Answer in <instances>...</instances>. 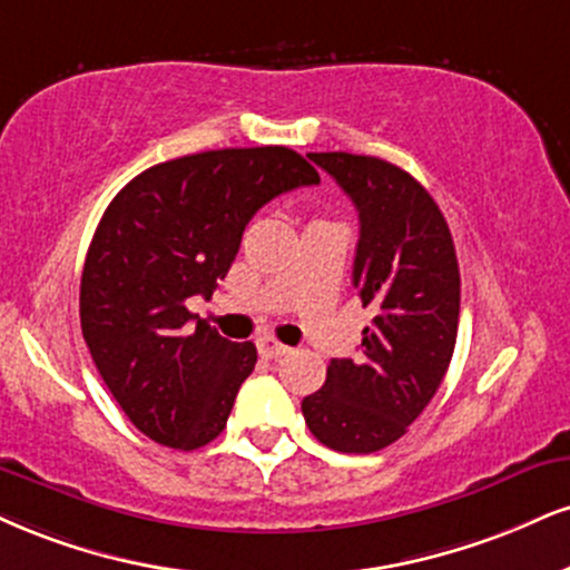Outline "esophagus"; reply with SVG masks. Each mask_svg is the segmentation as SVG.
Wrapping results in <instances>:
<instances>
[{
	"label": "esophagus",
	"mask_w": 570,
	"mask_h": 570,
	"mask_svg": "<svg viewBox=\"0 0 570 570\" xmlns=\"http://www.w3.org/2000/svg\"><path fill=\"white\" fill-rule=\"evenodd\" d=\"M257 351H259V355H265V358H281V355L289 353V347H286L284 342H278L273 337H259L257 340Z\"/></svg>",
	"instance_id": "esophagus-1"
}]
</instances>
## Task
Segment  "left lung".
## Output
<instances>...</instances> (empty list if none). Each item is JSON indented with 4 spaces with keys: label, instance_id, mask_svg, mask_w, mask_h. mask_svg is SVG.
Listing matches in <instances>:
<instances>
[{
    "label": "left lung",
    "instance_id": "obj_1",
    "mask_svg": "<svg viewBox=\"0 0 570 570\" xmlns=\"http://www.w3.org/2000/svg\"><path fill=\"white\" fill-rule=\"evenodd\" d=\"M358 209L353 286L372 326L361 358H332L303 401L311 433L342 454L406 435L449 372L459 328V263L449 223L409 173L376 156L307 154Z\"/></svg>",
    "mask_w": 570,
    "mask_h": 570
}]
</instances>
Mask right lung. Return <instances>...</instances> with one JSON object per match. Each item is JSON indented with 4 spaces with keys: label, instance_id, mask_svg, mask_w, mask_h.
Instances as JSON below:
<instances>
[{
    "label": "right lung",
    "instance_id": "1",
    "mask_svg": "<svg viewBox=\"0 0 570 570\" xmlns=\"http://www.w3.org/2000/svg\"><path fill=\"white\" fill-rule=\"evenodd\" d=\"M318 183L284 146L204 150L140 173L102 212L81 273V334L150 441L194 451L223 433L257 347L194 325L185 299L212 297L259 207Z\"/></svg>",
    "mask_w": 570,
    "mask_h": 570
}]
</instances>
